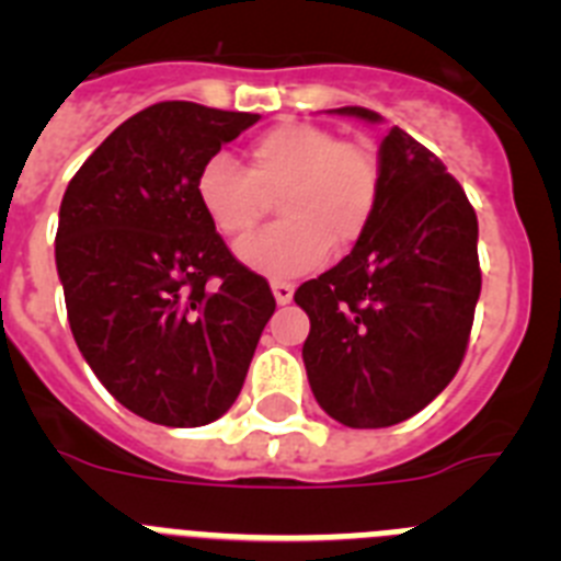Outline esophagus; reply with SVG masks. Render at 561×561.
<instances>
[{"label":"esophagus","mask_w":561,"mask_h":561,"mask_svg":"<svg viewBox=\"0 0 561 561\" xmlns=\"http://www.w3.org/2000/svg\"><path fill=\"white\" fill-rule=\"evenodd\" d=\"M272 295H275L277 304L286 306L291 300V295H295V286L286 284V280H272Z\"/></svg>","instance_id":"1"}]
</instances>
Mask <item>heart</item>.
<instances>
[{"mask_svg": "<svg viewBox=\"0 0 561 561\" xmlns=\"http://www.w3.org/2000/svg\"><path fill=\"white\" fill-rule=\"evenodd\" d=\"M379 191L376 153L311 123H280L261 134L247 171L227 153H213L196 173L199 207L225 238L252 230L266 196L277 193L280 221L236 247L241 264L275 280L320 266L331 244H354L374 219Z\"/></svg>", "mask_w": 561, "mask_h": 561, "instance_id": "1", "label": "heart"}]
</instances>
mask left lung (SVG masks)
Masks as SVG:
<instances>
[{
	"label": "left lung",
	"mask_w": 561,
	"mask_h": 561,
	"mask_svg": "<svg viewBox=\"0 0 561 561\" xmlns=\"http://www.w3.org/2000/svg\"><path fill=\"white\" fill-rule=\"evenodd\" d=\"M334 114L381 123L370 108ZM381 191L354 250L295 291L317 404L345 427H393L458 374L480 297L478 216L430 148L393 126Z\"/></svg>",
	"instance_id": "left-lung-1"
}]
</instances>
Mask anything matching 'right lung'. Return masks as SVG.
Instances as JSON below:
<instances>
[{"instance_id": "right-lung-1", "label": "right lung", "mask_w": 561, "mask_h": 561, "mask_svg": "<svg viewBox=\"0 0 561 561\" xmlns=\"http://www.w3.org/2000/svg\"><path fill=\"white\" fill-rule=\"evenodd\" d=\"M261 114L191 101L142 108L72 176L56 266L69 329L123 408L162 427H202L232 408L275 311L196 199L202 162Z\"/></svg>"}]
</instances>
